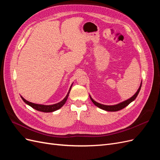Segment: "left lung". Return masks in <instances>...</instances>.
Masks as SVG:
<instances>
[{"instance_id":"obj_1","label":"left lung","mask_w":160,"mask_h":160,"mask_svg":"<svg viewBox=\"0 0 160 160\" xmlns=\"http://www.w3.org/2000/svg\"><path fill=\"white\" fill-rule=\"evenodd\" d=\"M142 82H141V84H140V86L139 89H138L137 92L135 93L132 98H130L129 99L125 100L124 101H122V102H121L119 103H118L116 105H103V104H101V103H99L98 102H96V101L95 100H93V99H92L91 97L89 95V97H90V99L92 101V102H93L94 103L95 105H96L97 107H98L99 108L103 109V110H105V111H119L121 109H122L123 108H125L126 106H128L130 103H132V101H133L135 98H137L138 95L139 94V92L140 91V89H141V88H142Z\"/></svg>"}]
</instances>
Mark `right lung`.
Segmentation results:
<instances>
[{"instance_id":"1","label":"right lung","mask_w":160,"mask_h":160,"mask_svg":"<svg viewBox=\"0 0 160 160\" xmlns=\"http://www.w3.org/2000/svg\"><path fill=\"white\" fill-rule=\"evenodd\" d=\"M72 83L71 85L70 89L68 91V93H67V95L65 96V98L63 99H62L61 101H60V102L55 103V104H52V105H41V104H37V103H31V102H29V101H27L25 99H24L22 96H21V98L23 100L24 102H25L26 104H27L28 105L31 106V107L33 109H35L37 111H42V112H45V113L53 112V111L59 109L65 103L67 98H68V96H69V94L70 93V91H71V89L72 88Z\"/></svg>"}]
</instances>
